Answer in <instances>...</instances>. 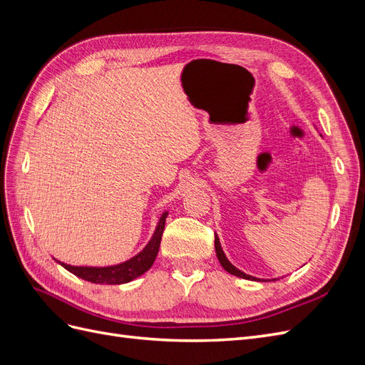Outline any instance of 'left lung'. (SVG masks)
I'll return each instance as SVG.
<instances>
[{
  "instance_id": "1",
  "label": "left lung",
  "mask_w": 365,
  "mask_h": 365,
  "mask_svg": "<svg viewBox=\"0 0 365 365\" xmlns=\"http://www.w3.org/2000/svg\"><path fill=\"white\" fill-rule=\"evenodd\" d=\"M215 248H216V256H217V259H219L220 264H222L225 271H228L230 274H233V275H237V277H242V279H247V280H257L256 277H251V275H248V274H245V272L239 271L236 267H233V264H231V263L228 262V259L225 257V254H224L222 248H220V244H219V239H217V236H215Z\"/></svg>"
}]
</instances>
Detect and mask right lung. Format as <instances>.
Wrapping results in <instances>:
<instances>
[{
    "instance_id": "right-lung-1",
    "label": "right lung",
    "mask_w": 365,
    "mask_h": 365,
    "mask_svg": "<svg viewBox=\"0 0 365 365\" xmlns=\"http://www.w3.org/2000/svg\"><path fill=\"white\" fill-rule=\"evenodd\" d=\"M165 217H168V212L163 213L160 217L158 227L153 233L152 239L146 248L141 252H138L135 257L129 259L125 263L115 264V267H105V268H91V267H71V264H65L61 263L62 267L73 272L77 277H81L86 282L91 283H101V284H121V283H128L130 280H134L140 277L141 274H145L157 259V254L160 250L161 244V236L164 231L165 225Z\"/></svg>"
}]
</instances>
